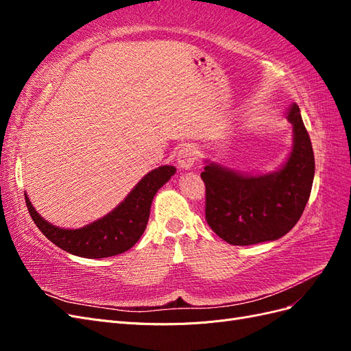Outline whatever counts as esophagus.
<instances>
[{
    "label": "esophagus",
    "instance_id": "esophagus-1",
    "mask_svg": "<svg viewBox=\"0 0 351 351\" xmlns=\"http://www.w3.org/2000/svg\"><path fill=\"white\" fill-rule=\"evenodd\" d=\"M196 158H197V151L195 149V146L186 145L178 151L177 161H178L180 167L184 168V169H189V168L193 167Z\"/></svg>",
    "mask_w": 351,
    "mask_h": 351
}]
</instances>
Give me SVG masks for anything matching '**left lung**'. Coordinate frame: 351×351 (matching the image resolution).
<instances>
[{
	"instance_id": "obj_1",
	"label": "left lung",
	"mask_w": 351,
	"mask_h": 351,
	"mask_svg": "<svg viewBox=\"0 0 351 351\" xmlns=\"http://www.w3.org/2000/svg\"><path fill=\"white\" fill-rule=\"evenodd\" d=\"M287 119L293 124V151L278 171L249 176L209 162L200 174L206 187L208 226L230 244L277 240L303 214L312 190L315 156L299 105H291Z\"/></svg>"
}]
</instances>
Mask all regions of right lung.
Returning <instances> with one entry per match:
<instances>
[{
  "mask_svg": "<svg viewBox=\"0 0 351 351\" xmlns=\"http://www.w3.org/2000/svg\"><path fill=\"white\" fill-rule=\"evenodd\" d=\"M174 173L176 168L171 165L152 169L110 214L77 230L49 224L32 206L27 195H25L26 205L42 234L60 249L80 258H110L129 250L142 237L149 219L154 196Z\"/></svg>",
  "mask_w": 351,
  "mask_h": 351,
  "instance_id": "1",
  "label": "right lung"
}]
</instances>
